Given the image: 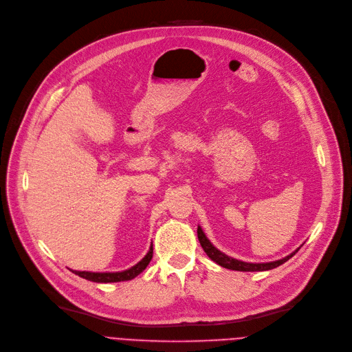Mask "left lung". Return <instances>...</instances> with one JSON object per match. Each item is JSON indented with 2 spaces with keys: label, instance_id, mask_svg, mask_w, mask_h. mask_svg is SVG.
Listing matches in <instances>:
<instances>
[{
  "label": "left lung",
  "instance_id": "left-lung-1",
  "mask_svg": "<svg viewBox=\"0 0 352 352\" xmlns=\"http://www.w3.org/2000/svg\"><path fill=\"white\" fill-rule=\"evenodd\" d=\"M197 237H199V241H200V244H201L206 254H208L219 265H221L224 268H229V270H234V272H267V270H272V268H276V267L284 264L287 260H290L300 250V247L302 245L301 244L298 249L296 252H293L292 254H288L284 258H280V260H276V261H270V263H249V261H241V260L233 258L230 256L224 254L219 249H216V247L212 244V241L208 237H206V234L201 230L200 226L197 227Z\"/></svg>",
  "mask_w": 352,
  "mask_h": 352
}]
</instances>
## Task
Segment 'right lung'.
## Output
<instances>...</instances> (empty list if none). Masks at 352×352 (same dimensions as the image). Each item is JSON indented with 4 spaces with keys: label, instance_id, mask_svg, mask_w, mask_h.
<instances>
[{
    "label": "right lung",
    "instance_id": "obj_1",
    "mask_svg": "<svg viewBox=\"0 0 352 352\" xmlns=\"http://www.w3.org/2000/svg\"><path fill=\"white\" fill-rule=\"evenodd\" d=\"M153 257V247L151 245V249L148 252V254L144 256L138 264H135L133 267L128 268V270H123V272H108V273H92V272H76V270H72L74 274L85 278V280H89V281H94V283H119V281H128V280H132L135 278L136 276H139L144 268L148 267V264L151 263Z\"/></svg>",
    "mask_w": 352,
    "mask_h": 352
}]
</instances>
